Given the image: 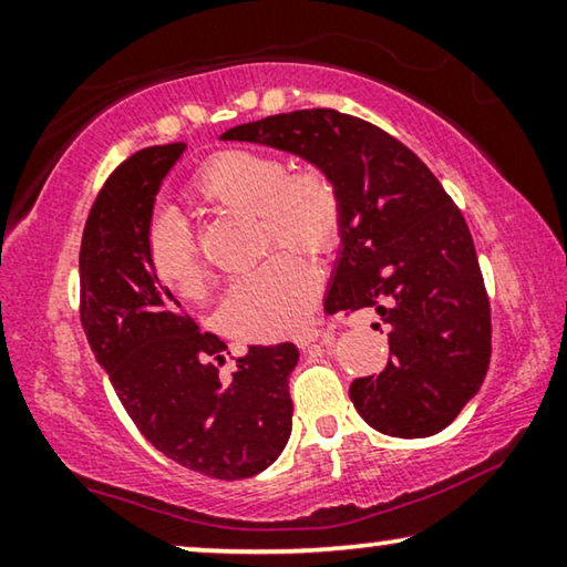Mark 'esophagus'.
Listing matches in <instances>:
<instances>
[{"label":"esophagus","instance_id":"1","mask_svg":"<svg viewBox=\"0 0 567 567\" xmlns=\"http://www.w3.org/2000/svg\"><path fill=\"white\" fill-rule=\"evenodd\" d=\"M316 340H332V332L330 330H322V328H305L300 330L298 336H295V343H298V348H308L310 343H316Z\"/></svg>","mask_w":567,"mask_h":567}]
</instances>
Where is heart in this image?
Returning a JSON list of instances; mask_svg holds the SVG:
<instances>
[{"label":"heart","mask_w":567,"mask_h":567,"mask_svg":"<svg viewBox=\"0 0 567 567\" xmlns=\"http://www.w3.org/2000/svg\"><path fill=\"white\" fill-rule=\"evenodd\" d=\"M194 194L221 209L255 212L265 247L295 245L326 255L343 235V196L326 168L287 171L275 154L224 151L206 161L194 178ZM148 265L168 292L196 300L206 269L182 217L164 212L146 237ZM316 272L300 251H277L231 287L221 300V322L241 338H280L308 318Z\"/></svg>","instance_id":"1"}]
</instances>
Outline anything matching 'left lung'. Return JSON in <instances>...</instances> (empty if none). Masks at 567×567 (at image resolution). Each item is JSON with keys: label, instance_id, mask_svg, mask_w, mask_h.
I'll return each instance as SVG.
<instances>
[{"label": "left lung", "instance_id": "left-lung-1", "mask_svg": "<svg viewBox=\"0 0 567 567\" xmlns=\"http://www.w3.org/2000/svg\"><path fill=\"white\" fill-rule=\"evenodd\" d=\"M326 168L343 196V235L326 310L373 308L389 330L379 375L350 383L368 426L389 436L439 434L487 375L489 300L470 227L424 161L353 115L316 107L221 133Z\"/></svg>", "mask_w": 567, "mask_h": 567}]
</instances>
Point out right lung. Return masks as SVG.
Returning <instances> with one entry per match:
<instances>
[{"mask_svg":"<svg viewBox=\"0 0 567 567\" xmlns=\"http://www.w3.org/2000/svg\"><path fill=\"white\" fill-rule=\"evenodd\" d=\"M186 143L151 146L115 168L80 245V320L97 365L161 454L214 480L267 470L290 439L292 343L251 346L227 381L224 340L178 312L156 280L146 237L156 196Z\"/></svg>","mask_w":567,"mask_h":567,"instance_id":"right-lung-1","label":"right lung"}]
</instances>
